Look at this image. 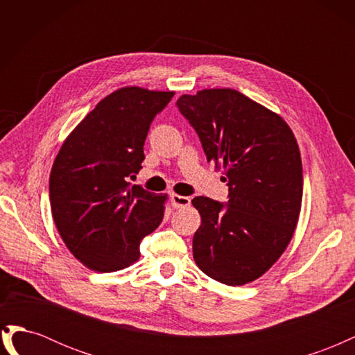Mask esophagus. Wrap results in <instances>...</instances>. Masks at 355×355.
Segmentation results:
<instances>
[{
	"label": "esophagus",
	"instance_id": "34e87169",
	"mask_svg": "<svg viewBox=\"0 0 355 355\" xmlns=\"http://www.w3.org/2000/svg\"><path fill=\"white\" fill-rule=\"evenodd\" d=\"M170 200H171V206H173L175 209H182V207H189L191 206V200L188 197H184V196L171 194Z\"/></svg>",
	"mask_w": 355,
	"mask_h": 355
}]
</instances>
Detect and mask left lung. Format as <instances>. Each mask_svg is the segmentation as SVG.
Masks as SVG:
<instances>
[{"mask_svg": "<svg viewBox=\"0 0 355 355\" xmlns=\"http://www.w3.org/2000/svg\"><path fill=\"white\" fill-rule=\"evenodd\" d=\"M176 103L230 187L227 206L192 200L201 216L194 261L219 283H252L278 261L296 230L304 189L296 137L280 115L232 89L182 94Z\"/></svg>", "mask_w": 355, "mask_h": 355, "instance_id": "1", "label": "left lung"}]
</instances>
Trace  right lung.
Returning a JSON list of instances; mask_svg holds the SVG:
<instances>
[{"label": "right lung", "instance_id": "right-lung-1", "mask_svg": "<svg viewBox=\"0 0 355 355\" xmlns=\"http://www.w3.org/2000/svg\"><path fill=\"white\" fill-rule=\"evenodd\" d=\"M175 92L127 85L103 98L65 139L50 171V204L68 250L92 271L133 265L158 228L167 194L130 185L154 116Z\"/></svg>", "mask_w": 355, "mask_h": 355}]
</instances>
